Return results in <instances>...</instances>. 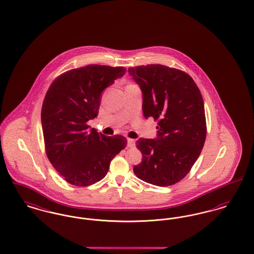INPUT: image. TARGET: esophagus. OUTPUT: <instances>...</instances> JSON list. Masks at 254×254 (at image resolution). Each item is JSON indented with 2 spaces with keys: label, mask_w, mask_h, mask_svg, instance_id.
I'll list each match as a JSON object with an SVG mask.
<instances>
[{
  "label": "esophagus",
  "mask_w": 254,
  "mask_h": 254,
  "mask_svg": "<svg viewBox=\"0 0 254 254\" xmlns=\"http://www.w3.org/2000/svg\"><path fill=\"white\" fill-rule=\"evenodd\" d=\"M135 146V140L134 139H131V138H127V147L128 148H133Z\"/></svg>",
  "instance_id": "34e87169"
}]
</instances>
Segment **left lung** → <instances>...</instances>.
Returning <instances> with one entry per match:
<instances>
[{"label":"left lung","mask_w":254,"mask_h":254,"mask_svg":"<svg viewBox=\"0 0 254 254\" xmlns=\"http://www.w3.org/2000/svg\"><path fill=\"white\" fill-rule=\"evenodd\" d=\"M127 72L142 90L145 118L158 122L156 138L136 141L143 158L133 172L152 185L176 184L190 172L205 142L200 91L188 74L164 65L130 67Z\"/></svg>","instance_id":"left-lung-1"}]
</instances>
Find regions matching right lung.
Wrapping results in <instances>:
<instances>
[{
    "instance_id": "obj_1",
    "label": "right lung",
    "mask_w": 254,
    "mask_h": 254,
    "mask_svg": "<svg viewBox=\"0 0 254 254\" xmlns=\"http://www.w3.org/2000/svg\"><path fill=\"white\" fill-rule=\"evenodd\" d=\"M125 74L124 67L88 65L63 73L47 91L41 110L46 153L68 183L100 181L126 148L124 136L106 137L87 125L98 116L102 92Z\"/></svg>"
}]
</instances>
